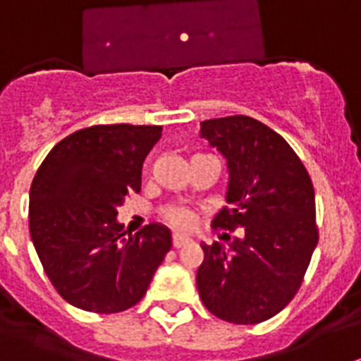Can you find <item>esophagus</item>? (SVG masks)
Instances as JSON below:
<instances>
[{
	"label": "esophagus",
	"instance_id": "34e87169",
	"mask_svg": "<svg viewBox=\"0 0 361 361\" xmlns=\"http://www.w3.org/2000/svg\"><path fill=\"white\" fill-rule=\"evenodd\" d=\"M189 241H190L189 237L180 235V233H174V235H172V247H174V248L185 247V245H187V243H189Z\"/></svg>",
	"mask_w": 361,
	"mask_h": 361
}]
</instances>
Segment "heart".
Returning <instances> with one entry per match:
<instances>
[{"label": "heart", "mask_w": 361, "mask_h": 361, "mask_svg": "<svg viewBox=\"0 0 361 361\" xmlns=\"http://www.w3.org/2000/svg\"><path fill=\"white\" fill-rule=\"evenodd\" d=\"M165 222H169L176 230H190L196 222V213L190 207L183 206H172L165 209L163 213Z\"/></svg>", "instance_id": "heart-1"}]
</instances>
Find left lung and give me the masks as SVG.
I'll return each instance as SVG.
<instances>
[{
  "label": "left lung",
  "instance_id": "obj_1",
  "mask_svg": "<svg viewBox=\"0 0 361 361\" xmlns=\"http://www.w3.org/2000/svg\"><path fill=\"white\" fill-rule=\"evenodd\" d=\"M200 133L226 157L230 171V206L219 211L213 226L243 228L245 235L228 250L221 243L202 245L198 293L222 321L263 323L297 295L317 247L312 178L282 135L256 118L204 120Z\"/></svg>",
  "mask_w": 361,
  "mask_h": 361
}]
</instances>
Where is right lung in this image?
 <instances>
[{"label": "right lung", "mask_w": 361, "mask_h": 361, "mask_svg": "<svg viewBox=\"0 0 361 361\" xmlns=\"http://www.w3.org/2000/svg\"><path fill=\"white\" fill-rule=\"evenodd\" d=\"M161 126H90L51 148L29 190V231L51 286L72 306L118 313L146 295L172 247L171 231L148 224L126 235L122 202L140 190L146 155Z\"/></svg>", "instance_id": "right-lung-1"}]
</instances>
